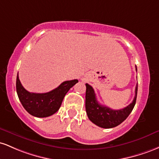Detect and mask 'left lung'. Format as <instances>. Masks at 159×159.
<instances>
[{"label":"left lung","instance_id":"left-lung-1","mask_svg":"<svg viewBox=\"0 0 159 159\" xmlns=\"http://www.w3.org/2000/svg\"><path fill=\"white\" fill-rule=\"evenodd\" d=\"M137 70V67H136ZM85 110L89 120L96 125L103 128H111L124 122L131 113L136 103L137 84L135 88V96L132 103L121 110H112L98 102L93 88L85 84Z\"/></svg>","mask_w":159,"mask_h":159}]
</instances>
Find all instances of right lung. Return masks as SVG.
I'll return each instance as SVG.
<instances>
[{
	"mask_svg": "<svg viewBox=\"0 0 159 159\" xmlns=\"http://www.w3.org/2000/svg\"><path fill=\"white\" fill-rule=\"evenodd\" d=\"M77 83L78 80H68L46 93H31L22 86L17 74L16 92L19 101L28 113L43 118L50 116L59 110L65 94Z\"/></svg>",
	"mask_w": 159,
	"mask_h": 159,
	"instance_id": "right-lung-1",
	"label": "right lung"
}]
</instances>
